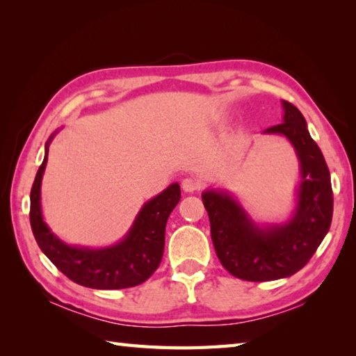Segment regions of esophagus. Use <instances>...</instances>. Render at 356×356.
I'll use <instances>...</instances> for the list:
<instances>
[{"label":"esophagus","mask_w":356,"mask_h":356,"mask_svg":"<svg viewBox=\"0 0 356 356\" xmlns=\"http://www.w3.org/2000/svg\"><path fill=\"white\" fill-rule=\"evenodd\" d=\"M182 188H184L185 193H194V191L199 190L200 184L195 179H193V177H185L182 180Z\"/></svg>","instance_id":"esophagus-1"}]
</instances>
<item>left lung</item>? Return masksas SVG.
<instances>
[{
	"mask_svg": "<svg viewBox=\"0 0 356 356\" xmlns=\"http://www.w3.org/2000/svg\"><path fill=\"white\" fill-rule=\"evenodd\" d=\"M283 110V122L264 133L286 136L298 156L301 182L291 220L260 228L231 194L202 193L218 260L231 275L246 282L286 278L305 268L329 232L334 214L330 172L321 149L300 110L287 101Z\"/></svg>",
	"mask_w": 356,
	"mask_h": 356,
	"instance_id": "obj_1",
	"label": "left lung"
}]
</instances>
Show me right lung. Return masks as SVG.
I'll return each instance as SVG.
<instances>
[{
    "instance_id": "right-lung-1",
    "label": "right lung",
    "mask_w": 356,
    "mask_h": 356,
    "mask_svg": "<svg viewBox=\"0 0 356 356\" xmlns=\"http://www.w3.org/2000/svg\"><path fill=\"white\" fill-rule=\"evenodd\" d=\"M30 191V225L38 246L72 282L92 289H125L145 282L162 261L165 226L180 197L179 184L170 185L139 211L124 240L108 248H79L65 245L42 220L41 180L47 165L49 145Z\"/></svg>"
}]
</instances>
